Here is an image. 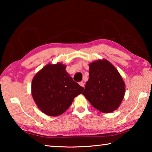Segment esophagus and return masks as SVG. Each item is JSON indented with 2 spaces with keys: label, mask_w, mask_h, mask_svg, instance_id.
<instances>
[{
  "label": "esophagus",
  "mask_w": 152,
  "mask_h": 152,
  "mask_svg": "<svg viewBox=\"0 0 152 152\" xmlns=\"http://www.w3.org/2000/svg\"><path fill=\"white\" fill-rule=\"evenodd\" d=\"M79 84H80V85L81 86L84 87V83L83 82H79Z\"/></svg>",
  "instance_id": "1"
}]
</instances>
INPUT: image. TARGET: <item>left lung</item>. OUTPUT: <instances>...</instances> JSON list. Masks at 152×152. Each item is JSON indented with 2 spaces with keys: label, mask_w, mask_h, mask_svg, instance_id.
Segmentation results:
<instances>
[{
  "label": "left lung",
  "mask_w": 152,
  "mask_h": 152,
  "mask_svg": "<svg viewBox=\"0 0 152 152\" xmlns=\"http://www.w3.org/2000/svg\"><path fill=\"white\" fill-rule=\"evenodd\" d=\"M125 86L119 72L106 60L90 64L89 78L82 94L99 111L116 110L125 95Z\"/></svg>",
  "instance_id": "1"
}]
</instances>
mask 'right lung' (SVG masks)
Returning a JSON list of instances; mask_svg holds the SVG:
<instances>
[{"instance_id":"add662e5","label":"right lung","mask_w":152,"mask_h":152,"mask_svg":"<svg viewBox=\"0 0 152 152\" xmlns=\"http://www.w3.org/2000/svg\"><path fill=\"white\" fill-rule=\"evenodd\" d=\"M84 88L74 82L61 64H48L34 76L31 92L39 109L49 116L60 115Z\"/></svg>"}]
</instances>
